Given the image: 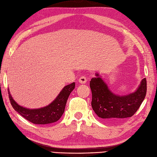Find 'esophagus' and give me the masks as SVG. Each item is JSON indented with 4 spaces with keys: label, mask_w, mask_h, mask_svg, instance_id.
Returning <instances> with one entry per match:
<instances>
[{
    "label": "esophagus",
    "mask_w": 157,
    "mask_h": 157,
    "mask_svg": "<svg viewBox=\"0 0 157 157\" xmlns=\"http://www.w3.org/2000/svg\"><path fill=\"white\" fill-rule=\"evenodd\" d=\"M87 81V79L86 77H85V76H81V77H80L79 79H78V82H80V83H81V84H85V83H86Z\"/></svg>",
    "instance_id": "obj_1"
}]
</instances>
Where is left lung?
Masks as SVG:
<instances>
[{
    "label": "left lung",
    "mask_w": 157,
    "mask_h": 157,
    "mask_svg": "<svg viewBox=\"0 0 157 157\" xmlns=\"http://www.w3.org/2000/svg\"><path fill=\"white\" fill-rule=\"evenodd\" d=\"M92 93L91 106L96 115L105 120L129 117L140 108L146 97L147 83L146 78L141 80L134 92L127 95H117L109 90L99 74L90 81Z\"/></svg>",
    "instance_id": "8db88e82"
}]
</instances>
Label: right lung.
<instances>
[{"label": "right lung", "instance_id": "obj_1", "mask_svg": "<svg viewBox=\"0 0 157 157\" xmlns=\"http://www.w3.org/2000/svg\"><path fill=\"white\" fill-rule=\"evenodd\" d=\"M75 87V82L66 85L51 104L39 109H28L19 105L11 96L10 90L8 93L13 108L23 117L35 124H47L60 119L64 113L67 98Z\"/></svg>", "mask_w": 157, "mask_h": 157}]
</instances>
